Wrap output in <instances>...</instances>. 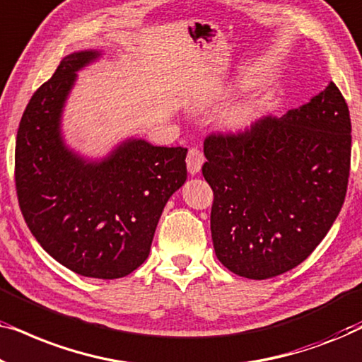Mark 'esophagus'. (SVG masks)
Instances as JSON below:
<instances>
[{"mask_svg": "<svg viewBox=\"0 0 362 362\" xmlns=\"http://www.w3.org/2000/svg\"><path fill=\"white\" fill-rule=\"evenodd\" d=\"M202 163H204V155H202V151L199 150V148H191V150L187 151V156H186L187 171H189L191 175H196V173L201 171Z\"/></svg>", "mask_w": 362, "mask_h": 362, "instance_id": "34e87169", "label": "esophagus"}]
</instances>
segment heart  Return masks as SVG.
Returning a JSON list of instances; mask_svg holds the SVG:
<instances>
[{
  "mask_svg": "<svg viewBox=\"0 0 362 362\" xmlns=\"http://www.w3.org/2000/svg\"><path fill=\"white\" fill-rule=\"evenodd\" d=\"M257 112H259L257 102L247 100L234 103V105H230L224 113H222L221 122L227 130H242V128L249 127L250 123L255 120Z\"/></svg>",
  "mask_w": 362,
  "mask_h": 362,
  "instance_id": "obj_1",
  "label": "heart"
}]
</instances>
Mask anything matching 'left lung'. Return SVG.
I'll list each match as a JSON object with an SVG mask.
<instances>
[{"label": "left lung", "mask_w": 362, "mask_h": 362, "mask_svg": "<svg viewBox=\"0 0 362 362\" xmlns=\"http://www.w3.org/2000/svg\"><path fill=\"white\" fill-rule=\"evenodd\" d=\"M204 155L217 259L245 279L281 275L308 259L343 207L351 168L348 103L329 82L281 118L211 133Z\"/></svg>", "instance_id": "1"}]
</instances>
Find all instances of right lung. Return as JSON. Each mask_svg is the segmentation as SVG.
I'll return each mask as SVG.
<instances>
[{"mask_svg": "<svg viewBox=\"0 0 362 362\" xmlns=\"http://www.w3.org/2000/svg\"><path fill=\"white\" fill-rule=\"evenodd\" d=\"M98 56L69 54L34 92L19 122L14 181L24 221L42 249L78 275L113 280L148 259L161 212L187 177V148L132 138L102 161L69 150L64 103L77 71Z\"/></svg>", "mask_w": 362, "mask_h": 362, "instance_id": "1", "label": "right lung"}]
</instances>
